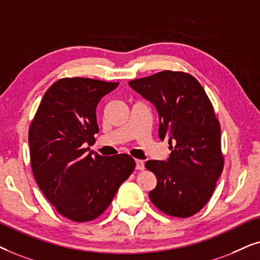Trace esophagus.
Listing matches in <instances>:
<instances>
[{
    "instance_id": "esophagus-1",
    "label": "esophagus",
    "mask_w": 260,
    "mask_h": 260,
    "mask_svg": "<svg viewBox=\"0 0 260 260\" xmlns=\"http://www.w3.org/2000/svg\"><path fill=\"white\" fill-rule=\"evenodd\" d=\"M136 169L137 170H144L145 169V162L144 160H140V159H137L136 160Z\"/></svg>"
}]
</instances>
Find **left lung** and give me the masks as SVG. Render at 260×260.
I'll list each match as a JSON object with an SVG mask.
<instances>
[{
    "label": "left lung",
    "mask_w": 260,
    "mask_h": 260,
    "mask_svg": "<svg viewBox=\"0 0 260 260\" xmlns=\"http://www.w3.org/2000/svg\"><path fill=\"white\" fill-rule=\"evenodd\" d=\"M128 84L155 107L158 136L171 150L166 161L145 164L157 177L148 197L168 215L191 216L207 205L223 170L220 123L212 102L199 81L182 71H161Z\"/></svg>",
    "instance_id": "8db88e82"
}]
</instances>
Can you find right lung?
I'll return each instance as SVG.
<instances>
[{"label":"right lung","instance_id":"right-lung-1","mask_svg":"<svg viewBox=\"0 0 260 260\" xmlns=\"http://www.w3.org/2000/svg\"><path fill=\"white\" fill-rule=\"evenodd\" d=\"M119 85L91 78H61L41 100L29 126L34 178L55 210L76 222L95 220L108 208L136 168L126 153L89 152L99 132L96 107Z\"/></svg>","mask_w":260,"mask_h":260}]
</instances>
